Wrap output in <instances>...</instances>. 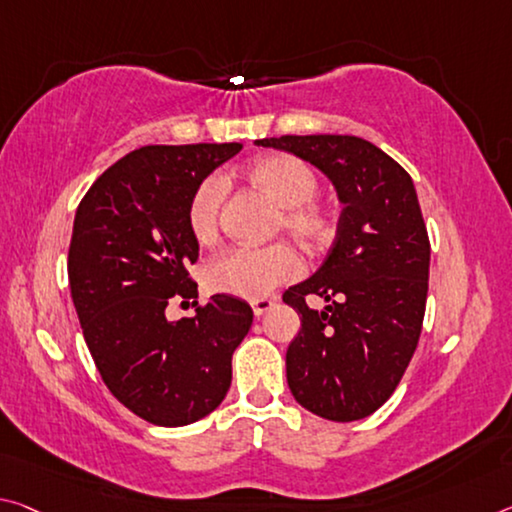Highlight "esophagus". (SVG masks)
Here are the masks:
<instances>
[{
    "mask_svg": "<svg viewBox=\"0 0 512 512\" xmlns=\"http://www.w3.org/2000/svg\"><path fill=\"white\" fill-rule=\"evenodd\" d=\"M275 305V298H257L250 303V307H253V314L255 316H262L271 310V307Z\"/></svg>",
    "mask_w": 512,
    "mask_h": 512,
    "instance_id": "1",
    "label": "esophagus"
}]
</instances>
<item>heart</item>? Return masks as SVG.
<instances>
[{
    "label": "heart",
    "mask_w": 512,
    "mask_h": 512,
    "mask_svg": "<svg viewBox=\"0 0 512 512\" xmlns=\"http://www.w3.org/2000/svg\"><path fill=\"white\" fill-rule=\"evenodd\" d=\"M250 189L278 207L273 232H285L300 248L316 250L328 246L337 232V214L326 200L316 198L319 177L289 152H271L243 168ZM225 186L218 177H205L193 189L186 205V223L198 243L218 237ZM300 271L298 255L287 243L266 248L227 250L207 266V285L218 294L257 300L269 296Z\"/></svg>",
    "instance_id": "heart-1"
}]
</instances>
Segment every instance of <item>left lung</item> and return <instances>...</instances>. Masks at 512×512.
I'll list each match as a JSON object with an SVG mask.
<instances>
[{
    "label": "left lung",
    "mask_w": 512,
    "mask_h": 512,
    "mask_svg": "<svg viewBox=\"0 0 512 512\" xmlns=\"http://www.w3.org/2000/svg\"><path fill=\"white\" fill-rule=\"evenodd\" d=\"M257 145L310 161L344 205L326 262L282 296L300 314L287 348L291 394L323 419L369 417L401 383L424 323L431 241L415 184L358 136H280ZM307 295L329 305L312 311Z\"/></svg>",
    "instance_id": "obj_1"
}]
</instances>
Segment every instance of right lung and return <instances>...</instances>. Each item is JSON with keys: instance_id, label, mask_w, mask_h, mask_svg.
<instances>
[{"instance_id": "right-lung-1", "label": "right lung", "mask_w": 512, "mask_h": 512, "mask_svg": "<svg viewBox=\"0 0 512 512\" xmlns=\"http://www.w3.org/2000/svg\"><path fill=\"white\" fill-rule=\"evenodd\" d=\"M241 148L145 145L104 170L77 207L68 280L88 351L109 392L154 426L193 424L221 405L234 348L253 326L250 305L225 294L166 319L170 298H198L191 193Z\"/></svg>"}]
</instances>
